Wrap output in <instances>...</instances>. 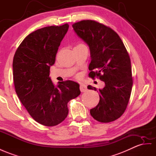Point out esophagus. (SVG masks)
<instances>
[{
	"label": "esophagus",
	"mask_w": 156,
	"mask_h": 156,
	"mask_svg": "<svg viewBox=\"0 0 156 156\" xmlns=\"http://www.w3.org/2000/svg\"><path fill=\"white\" fill-rule=\"evenodd\" d=\"M80 90L82 91V92H84V91H87V86L83 84V83H80Z\"/></svg>",
	"instance_id": "obj_1"
}]
</instances>
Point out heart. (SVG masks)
Segmentation results:
<instances>
[{
  "label": "heart",
  "instance_id": "heart-1",
  "mask_svg": "<svg viewBox=\"0 0 156 156\" xmlns=\"http://www.w3.org/2000/svg\"><path fill=\"white\" fill-rule=\"evenodd\" d=\"M82 45V44H79V45Z\"/></svg>",
  "mask_w": 156,
  "mask_h": 156
}]
</instances>
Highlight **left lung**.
Wrapping results in <instances>:
<instances>
[{
	"label": "left lung",
	"instance_id": "left-lung-1",
	"mask_svg": "<svg viewBox=\"0 0 156 156\" xmlns=\"http://www.w3.org/2000/svg\"><path fill=\"white\" fill-rule=\"evenodd\" d=\"M73 27L90 47L89 76L105 83L99 90V103L90 114L100 122L114 121L125 113L130 97L133 81L129 55L119 35L109 26L86 20L74 23ZM87 88L97 90L91 86Z\"/></svg>",
	"mask_w": 156,
	"mask_h": 156
}]
</instances>
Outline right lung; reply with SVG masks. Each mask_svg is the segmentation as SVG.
I'll use <instances>...</instances> for the list:
<instances>
[{
    "instance_id": "add662e5",
    "label": "right lung",
    "mask_w": 156,
    "mask_h": 156,
    "mask_svg": "<svg viewBox=\"0 0 156 156\" xmlns=\"http://www.w3.org/2000/svg\"><path fill=\"white\" fill-rule=\"evenodd\" d=\"M69 27L65 23L35 30L23 40L14 56L16 92L31 117L47 126L62 122L69 113L68 103L80 94L78 83L66 80L55 87L49 77Z\"/></svg>"
}]
</instances>
